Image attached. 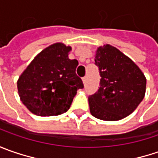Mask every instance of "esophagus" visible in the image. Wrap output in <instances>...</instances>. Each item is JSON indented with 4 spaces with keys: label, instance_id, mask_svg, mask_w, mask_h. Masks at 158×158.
<instances>
[{
    "label": "esophagus",
    "instance_id": "obj_1",
    "mask_svg": "<svg viewBox=\"0 0 158 158\" xmlns=\"http://www.w3.org/2000/svg\"><path fill=\"white\" fill-rule=\"evenodd\" d=\"M86 82H87V77H86V76H84V77L82 78V82L85 84V83H86Z\"/></svg>",
    "mask_w": 158,
    "mask_h": 158
}]
</instances>
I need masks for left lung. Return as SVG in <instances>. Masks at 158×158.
Instances as JSON below:
<instances>
[{
	"label": "left lung",
	"instance_id": "8db88e82",
	"mask_svg": "<svg viewBox=\"0 0 158 158\" xmlns=\"http://www.w3.org/2000/svg\"><path fill=\"white\" fill-rule=\"evenodd\" d=\"M95 64L99 69L98 90L89 97L92 116L116 121L137 108L146 92V77L130 58L111 45L98 46Z\"/></svg>",
	"mask_w": 158,
	"mask_h": 158
}]
</instances>
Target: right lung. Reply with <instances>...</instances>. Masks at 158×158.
I'll list each match as a JSON object with an SVG mask.
<instances>
[{
  "instance_id": "1",
  "label": "right lung",
  "mask_w": 158,
  "mask_h": 158,
  "mask_svg": "<svg viewBox=\"0 0 158 158\" xmlns=\"http://www.w3.org/2000/svg\"><path fill=\"white\" fill-rule=\"evenodd\" d=\"M72 47L54 43L34 58L17 80L23 104L38 116H56L69 109L77 89L83 88L76 76V60L69 58Z\"/></svg>"
}]
</instances>
